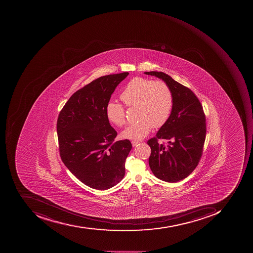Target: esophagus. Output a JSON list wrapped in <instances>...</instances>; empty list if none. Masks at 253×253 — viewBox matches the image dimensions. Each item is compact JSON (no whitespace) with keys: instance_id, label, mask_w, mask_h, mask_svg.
Returning <instances> with one entry per match:
<instances>
[{"instance_id":"obj_1","label":"esophagus","mask_w":253,"mask_h":253,"mask_svg":"<svg viewBox=\"0 0 253 253\" xmlns=\"http://www.w3.org/2000/svg\"><path fill=\"white\" fill-rule=\"evenodd\" d=\"M140 144V142L139 141H131V144H132L133 147H135V146H137V144Z\"/></svg>"}]
</instances>
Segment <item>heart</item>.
Returning <instances> with one entry per match:
<instances>
[{
	"label": "heart",
	"mask_w": 253,
	"mask_h": 253,
	"mask_svg": "<svg viewBox=\"0 0 253 253\" xmlns=\"http://www.w3.org/2000/svg\"><path fill=\"white\" fill-rule=\"evenodd\" d=\"M127 107H137L135 123L127 126L122 136L124 138L139 140L147 137L153 127L164 126L170 117L174 105V96L170 86L163 81L136 77L130 80L120 95ZM106 114L110 123L116 126L126 123V111L123 104L109 101Z\"/></svg>",
	"instance_id": "b5f03b06"
}]
</instances>
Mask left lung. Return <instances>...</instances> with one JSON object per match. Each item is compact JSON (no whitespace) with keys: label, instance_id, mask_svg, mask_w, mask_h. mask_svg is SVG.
Listing matches in <instances>:
<instances>
[{"label":"left lung","instance_id":"obj_1","mask_svg":"<svg viewBox=\"0 0 253 253\" xmlns=\"http://www.w3.org/2000/svg\"><path fill=\"white\" fill-rule=\"evenodd\" d=\"M145 75L162 79L172 89L174 105L170 117L155 137L147 140L151 148L149 166L157 178L177 182L190 175L203 153L206 137V119L200 101L189 88L164 72L150 71ZM165 138L167 145L159 144Z\"/></svg>","mask_w":253,"mask_h":253}]
</instances>
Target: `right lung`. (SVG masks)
<instances>
[{"label":"right lung","mask_w":253,"mask_h":253,"mask_svg":"<svg viewBox=\"0 0 253 253\" xmlns=\"http://www.w3.org/2000/svg\"><path fill=\"white\" fill-rule=\"evenodd\" d=\"M128 72L100 77L78 89L68 99L57 121L60 157L83 183L106 190L124 178L130 140L115 142L106 105Z\"/></svg>","instance_id":"obj_1"}]
</instances>
